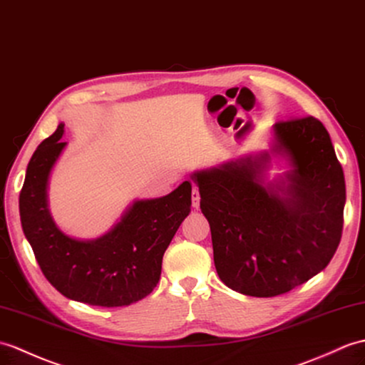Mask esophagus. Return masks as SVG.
<instances>
[{
    "instance_id": "obj_1",
    "label": "esophagus",
    "mask_w": 365,
    "mask_h": 365,
    "mask_svg": "<svg viewBox=\"0 0 365 365\" xmlns=\"http://www.w3.org/2000/svg\"><path fill=\"white\" fill-rule=\"evenodd\" d=\"M191 205L194 210H199L200 205V194H199V188L197 186H192V191H191Z\"/></svg>"
}]
</instances>
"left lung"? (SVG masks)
Returning <instances> with one entry per match:
<instances>
[{
	"mask_svg": "<svg viewBox=\"0 0 365 365\" xmlns=\"http://www.w3.org/2000/svg\"><path fill=\"white\" fill-rule=\"evenodd\" d=\"M285 169L268 175L272 158ZM219 278L252 297L289 292L322 272L341 242L345 180L312 116L272 125L269 150L191 174Z\"/></svg>",
	"mask_w": 365,
	"mask_h": 365,
	"instance_id": "1",
	"label": "left lung"
}]
</instances>
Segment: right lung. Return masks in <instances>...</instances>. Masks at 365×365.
<instances>
[{"label": "right lung", "mask_w": 365, "mask_h": 365, "mask_svg": "<svg viewBox=\"0 0 365 365\" xmlns=\"http://www.w3.org/2000/svg\"><path fill=\"white\" fill-rule=\"evenodd\" d=\"M65 124L40 143L20 192L24 236L41 272L65 297L93 307H124L157 286L162 259L177 228L191 211V183L157 199H135L104 235L81 240L65 233L49 210L51 173L66 143Z\"/></svg>", "instance_id": "1"}]
</instances>
